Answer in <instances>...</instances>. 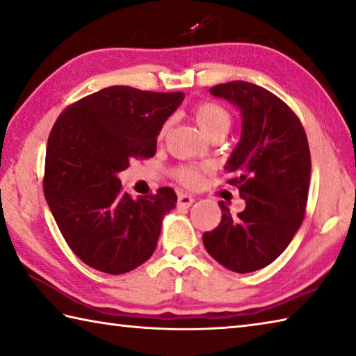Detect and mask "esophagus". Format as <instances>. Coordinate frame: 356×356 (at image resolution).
<instances>
[{
	"instance_id": "1",
	"label": "esophagus",
	"mask_w": 356,
	"mask_h": 356,
	"mask_svg": "<svg viewBox=\"0 0 356 356\" xmlns=\"http://www.w3.org/2000/svg\"><path fill=\"white\" fill-rule=\"evenodd\" d=\"M193 201H195V198L187 195V193H179L178 195V206L179 207H191L193 204Z\"/></svg>"
}]
</instances>
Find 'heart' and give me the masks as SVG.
Returning a JSON list of instances; mask_svg holds the SVG:
<instances>
[{
  "label": "heart",
  "mask_w": 356,
  "mask_h": 356,
  "mask_svg": "<svg viewBox=\"0 0 356 356\" xmlns=\"http://www.w3.org/2000/svg\"><path fill=\"white\" fill-rule=\"evenodd\" d=\"M193 120L198 125V129L209 138L213 133L227 131L231 125V118L223 106L213 102L200 104L193 110ZM167 127H164L161 135H164ZM175 177L186 186H197L203 179V170L192 165H181L175 170Z\"/></svg>",
  "instance_id": "1"
}]
</instances>
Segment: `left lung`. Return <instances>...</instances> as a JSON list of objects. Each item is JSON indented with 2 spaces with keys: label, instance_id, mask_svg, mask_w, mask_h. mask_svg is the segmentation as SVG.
I'll list each match as a JSON object with an SVG mask.
<instances>
[{
  "label": "left lung",
  "instance_id": "obj_1",
  "mask_svg": "<svg viewBox=\"0 0 356 356\" xmlns=\"http://www.w3.org/2000/svg\"><path fill=\"white\" fill-rule=\"evenodd\" d=\"M240 111V140L225 170L234 175L245 209L232 217L218 201L221 221L203 234L206 251L236 273L273 264L305 216L312 159L307 135L290 106L259 85L236 80L209 90Z\"/></svg>",
  "mask_w": 356,
  "mask_h": 356
}]
</instances>
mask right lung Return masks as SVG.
I'll return each instance as SVG.
<instances>
[{"label":"right lung","instance_id":"1","mask_svg":"<svg viewBox=\"0 0 356 356\" xmlns=\"http://www.w3.org/2000/svg\"><path fill=\"white\" fill-rule=\"evenodd\" d=\"M183 92L110 86L68 106L54 124L44 163V198L66 243L97 271L124 274L156 250L177 193L161 187L133 200L119 173L133 158H152Z\"/></svg>","mask_w":356,"mask_h":356}]
</instances>
